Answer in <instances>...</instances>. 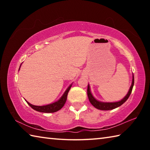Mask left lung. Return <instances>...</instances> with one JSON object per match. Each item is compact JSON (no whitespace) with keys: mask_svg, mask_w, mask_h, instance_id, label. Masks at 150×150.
<instances>
[{"mask_svg":"<svg viewBox=\"0 0 150 150\" xmlns=\"http://www.w3.org/2000/svg\"><path fill=\"white\" fill-rule=\"evenodd\" d=\"M134 77L133 75V78H132V85L130 86V89L128 91V93H127V95L124 96V97L120 101H118V102H115V103H104V102H100V101H98L96 99V98L94 97L92 94L91 92L90 89V86L88 85L87 87V95L88 100H89L90 103L92 104L93 106H95L96 108L99 109L101 110H112V109H115L116 108L118 107V106H121L122 104L126 102L127 99L129 98L130 94L132 93V88L134 87Z\"/></svg>","mask_w":150,"mask_h":150,"instance_id":"1","label":"left lung"}]
</instances>
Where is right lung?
<instances>
[{"instance_id":"add662e5","label":"right lung","mask_w":150,"mask_h":150,"mask_svg":"<svg viewBox=\"0 0 150 150\" xmlns=\"http://www.w3.org/2000/svg\"><path fill=\"white\" fill-rule=\"evenodd\" d=\"M21 66V65H20ZM72 84H71L69 85V87L67 88V90L65 91V93H63V95H62V97H61L59 100L56 102H55L54 103L50 104V105H44V106H35V105H33L32 104H30V103L26 101L27 103L31 106V108H32L34 110L40 112H45V113H52V112H57L58 110H59L61 108H62L63 106H64L65 103L67 100V94L69 93V91L70 90Z\"/></svg>"}]
</instances>
